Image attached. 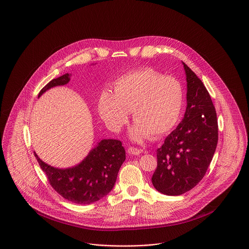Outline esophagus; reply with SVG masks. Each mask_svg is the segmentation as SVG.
Masks as SVG:
<instances>
[{
  "mask_svg": "<svg viewBox=\"0 0 249 249\" xmlns=\"http://www.w3.org/2000/svg\"><path fill=\"white\" fill-rule=\"evenodd\" d=\"M127 152H128V154H130V155H135V156H138V155H140V154L142 153V150L131 146V147H129V148L127 149Z\"/></svg>",
  "mask_w": 249,
  "mask_h": 249,
  "instance_id": "1",
  "label": "esophagus"
}]
</instances>
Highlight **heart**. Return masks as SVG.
Segmentation results:
<instances>
[{"instance_id":"b5f03b06","label":"heart","mask_w":249,"mask_h":249,"mask_svg":"<svg viewBox=\"0 0 249 249\" xmlns=\"http://www.w3.org/2000/svg\"><path fill=\"white\" fill-rule=\"evenodd\" d=\"M184 106L183 85L177 77L142 68L119 76L112 93L100 96V115L114 131L120 130L132 111L135 123L130 131L135 141L148 135L158 138L169 132L178 122Z\"/></svg>"}]
</instances>
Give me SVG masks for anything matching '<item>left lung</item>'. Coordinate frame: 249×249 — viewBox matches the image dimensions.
<instances>
[{"mask_svg":"<svg viewBox=\"0 0 249 249\" xmlns=\"http://www.w3.org/2000/svg\"><path fill=\"white\" fill-rule=\"evenodd\" d=\"M187 107L184 118L157 149L158 165L152 183L167 196L192 190L207 173L218 142V122L210 93L185 63Z\"/></svg>","mask_w":249,"mask_h":249,"instance_id":"1","label":"left lung"}]
</instances>
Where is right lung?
<instances>
[{"label":"right lung","mask_w":249,"mask_h":249,"mask_svg":"<svg viewBox=\"0 0 249 249\" xmlns=\"http://www.w3.org/2000/svg\"><path fill=\"white\" fill-rule=\"evenodd\" d=\"M69 81V73L53 79L41 89L38 97L51 88ZM34 154L53 189L62 197L81 205L106 196L114 187L118 172L125 160V150L117 140L101 141L81 163L68 169L53 168Z\"/></svg>","instance_id":"1"}]
</instances>
